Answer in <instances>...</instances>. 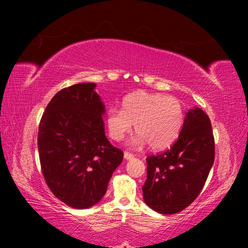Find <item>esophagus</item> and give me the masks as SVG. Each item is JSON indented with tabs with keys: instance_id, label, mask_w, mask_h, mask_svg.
I'll return each instance as SVG.
<instances>
[{
	"instance_id": "esophagus-1",
	"label": "esophagus",
	"mask_w": 248,
	"mask_h": 248,
	"mask_svg": "<svg viewBox=\"0 0 248 248\" xmlns=\"http://www.w3.org/2000/svg\"><path fill=\"white\" fill-rule=\"evenodd\" d=\"M124 156L125 160H131V159H133V157H134V155L132 154H130V152H127V151H125L124 154Z\"/></svg>"
}]
</instances>
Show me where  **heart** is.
<instances>
[{"label": "heart", "instance_id": "b5f03b06", "mask_svg": "<svg viewBox=\"0 0 248 248\" xmlns=\"http://www.w3.org/2000/svg\"><path fill=\"white\" fill-rule=\"evenodd\" d=\"M183 121L180 100L143 91L128 94L123 100V110L110 108L107 114V127L112 140H124L135 124L139 134L132 145L141 147L148 143L152 149L170 146L180 134Z\"/></svg>", "mask_w": 248, "mask_h": 248}]
</instances>
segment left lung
<instances>
[{
  "mask_svg": "<svg viewBox=\"0 0 248 248\" xmlns=\"http://www.w3.org/2000/svg\"><path fill=\"white\" fill-rule=\"evenodd\" d=\"M144 202L161 214H175L202 192L214 163V138L209 116L188 109L178 140L164 154L147 157Z\"/></svg>",
  "mask_w": 248,
  "mask_h": 248,
  "instance_id": "1",
  "label": "left lung"
}]
</instances>
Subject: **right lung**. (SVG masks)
Here are the masks:
<instances>
[{"mask_svg": "<svg viewBox=\"0 0 248 248\" xmlns=\"http://www.w3.org/2000/svg\"><path fill=\"white\" fill-rule=\"evenodd\" d=\"M94 88V83H80L62 89L46 105L39 124L45 180L73 209L97 204L124 159V152L105 136V107Z\"/></svg>", "mask_w": 248, "mask_h": 248, "instance_id": "1", "label": "right lung"}]
</instances>
